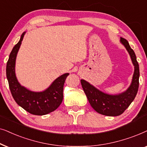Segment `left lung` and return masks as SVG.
Instances as JSON below:
<instances>
[{"instance_id":"obj_1","label":"left lung","mask_w":147,"mask_h":147,"mask_svg":"<svg viewBox=\"0 0 147 147\" xmlns=\"http://www.w3.org/2000/svg\"><path fill=\"white\" fill-rule=\"evenodd\" d=\"M120 42L128 51L134 66V71L130 85L122 93L111 95L100 91L89 82L81 79L83 91L91 107L100 114L107 116H118L129 107L137 94L139 85V66L134 50L126 39L120 38Z\"/></svg>"}]
</instances>
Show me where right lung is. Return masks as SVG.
I'll use <instances>...</instances> for the list:
<instances>
[{"mask_svg":"<svg viewBox=\"0 0 147 147\" xmlns=\"http://www.w3.org/2000/svg\"><path fill=\"white\" fill-rule=\"evenodd\" d=\"M25 34L23 33L10 54L6 68L7 78L12 96L17 104L31 114L43 116L56 110L61 104L64 84L69 73L60 76L43 91H32L21 85L15 75V62Z\"/></svg>","mask_w":147,"mask_h":147,"instance_id":"obj_1","label":"right lung"}]
</instances>
